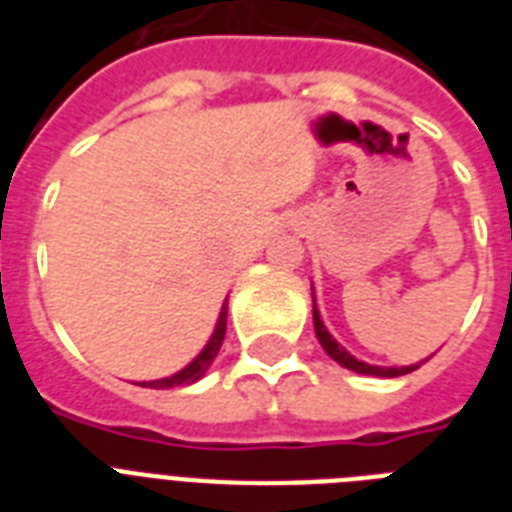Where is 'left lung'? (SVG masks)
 I'll use <instances>...</instances> for the list:
<instances>
[{"label": "left lung", "instance_id": "left-lung-1", "mask_svg": "<svg viewBox=\"0 0 512 512\" xmlns=\"http://www.w3.org/2000/svg\"><path fill=\"white\" fill-rule=\"evenodd\" d=\"M311 289H313V284H311ZM313 329H316V337H319L321 348L327 350V356L335 358L337 364L345 366V369H350V372L372 374V377H401V374H409V372H414V369H417V364H409V366H374V364H366V361H358L356 356H350L348 350L342 348L340 342L329 335V329L324 327L319 308H316V292H313Z\"/></svg>", "mask_w": 512, "mask_h": 512}]
</instances>
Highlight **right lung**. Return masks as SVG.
Returning <instances> with one entry per match:
<instances>
[{
  "mask_svg": "<svg viewBox=\"0 0 512 512\" xmlns=\"http://www.w3.org/2000/svg\"><path fill=\"white\" fill-rule=\"evenodd\" d=\"M225 324H228V297H225L223 308H220V316H217L215 329H212L207 345L199 350V356L193 358L191 364H185L180 372L170 374V377L140 382V388L164 390V388H177V385H193V382H199L201 377L209 372V366H212V361L217 358V353H220V345H223V337H225Z\"/></svg>",
  "mask_w": 512,
  "mask_h": 512,
  "instance_id": "add662e5",
  "label": "right lung"
}]
</instances>
